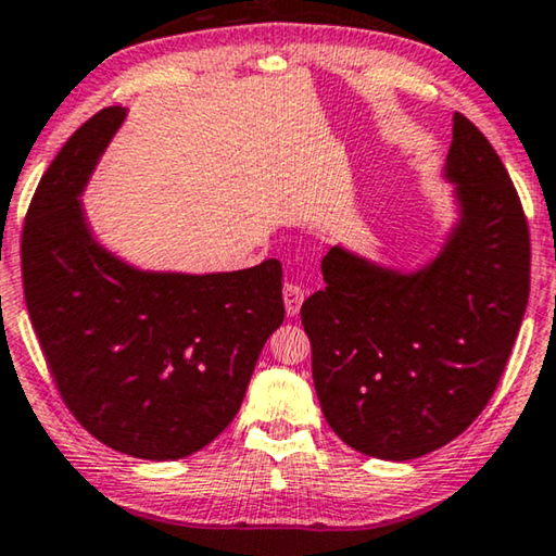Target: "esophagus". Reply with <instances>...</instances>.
Wrapping results in <instances>:
<instances>
[{"label":"esophagus","mask_w":556,"mask_h":556,"mask_svg":"<svg viewBox=\"0 0 556 556\" xmlns=\"http://www.w3.org/2000/svg\"><path fill=\"white\" fill-rule=\"evenodd\" d=\"M303 298H305V290L298 286V283H286L283 286V301H286V313L288 315H298L303 305Z\"/></svg>","instance_id":"obj_1"}]
</instances>
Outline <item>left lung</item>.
Instances as JSON below:
<instances>
[{
	"label": "left lung",
	"instance_id": "obj_1",
	"mask_svg": "<svg viewBox=\"0 0 556 556\" xmlns=\"http://www.w3.org/2000/svg\"><path fill=\"white\" fill-rule=\"evenodd\" d=\"M445 174L459 226L415 276L330 249L326 288L305 298L313 382L340 440L378 459L440 450L500 386L529 301V226L505 164L455 114Z\"/></svg>",
	"mask_w": 556,
	"mask_h": 556
}]
</instances>
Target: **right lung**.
<instances>
[{
    "instance_id": "add662e5",
    "label": "right lung",
    "mask_w": 556,
    "mask_h": 556,
    "mask_svg": "<svg viewBox=\"0 0 556 556\" xmlns=\"http://www.w3.org/2000/svg\"><path fill=\"white\" fill-rule=\"evenodd\" d=\"M124 111L76 129L31 195L22 286L64 405L106 447L181 459L206 447L243 403L255 361L283 323V268L139 273L91 241L76 195Z\"/></svg>"
}]
</instances>
